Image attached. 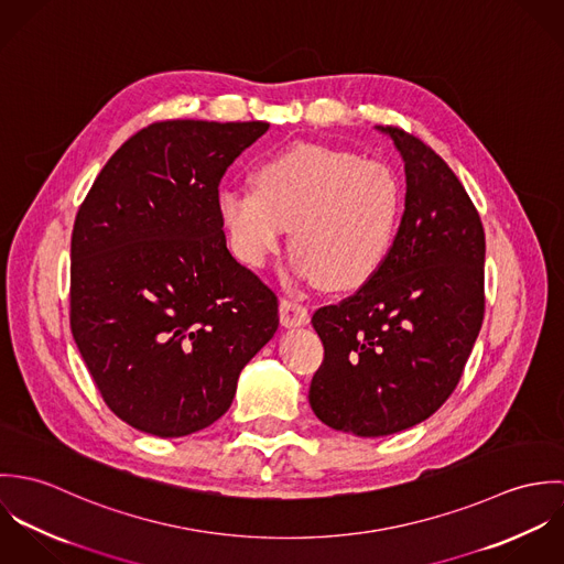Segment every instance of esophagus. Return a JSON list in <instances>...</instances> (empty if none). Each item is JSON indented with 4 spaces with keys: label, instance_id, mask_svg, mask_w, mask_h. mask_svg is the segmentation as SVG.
<instances>
[{
    "label": "esophagus",
    "instance_id": "1",
    "mask_svg": "<svg viewBox=\"0 0 564 564\" xmlns=\"http://www.w3.org/2000/svg\"><path fill=\"white\" fill-rule=\"evenodd\" d=\"M311 322V315H308V308L297 304V302H291V300H282L280 302V323L284 327H300V325H306Z\"/></svg>",
    "mask_w": 564,
    "mask_h": 564
}]
</instances>
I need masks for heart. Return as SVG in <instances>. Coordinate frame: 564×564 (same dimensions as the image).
Returning <instances> with one entry per match:
<instances>
[{
	"label": "heart",
	"mask_w": 564,
	"mask_h": 564,
	"mask_svg": "<svg viewBox=\"0 0 564 564\" xmlns=\"http://www.w3.org/2000/svg\"><path fill=\"white\" fill-rule=\"evenodd\" d=\"M217 208L242 264L260 269L293 228L297 271L332 291H351L387 262L402 219L403 191L384 162L300 143L260 162L253 188H224Z\"/></svg>",
	"instance_id": "heart-1"
}]
</instances>
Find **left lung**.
<instances>
[{
    "instance_id": "left-lung-1",
    "label": "left lung",
    "mask_w": 564,
    "mask_h": 564,
    "mask_svg": "<svg viewBox=\"0 0 564 564\" xmlns=\"http://www.w3.org/2000/svg\"><path fill=\"white\" fill-rule=\"evenodd\" d=\"M402 154L405 204L382 269L313 315L322 338L308 402L325 425L389 436L454 393L484 319V228L456 173L432 148L378 126Z\"/></svg>"
}]
</instances>
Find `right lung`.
<instances>
[{
	"instance_id": "add662e5",
	"label": "right lung",
	"mask_w": 564,
	"mask_h": 564,
	"mask_svg": "<svg viewBox=\"0 0 564 564\" xmlns=\"http://www.w3.org/2000/svg\"><path fill=\"white\" fill-rule=\"evenodd\" d=\"M269 123L159 121L99 171L72 235V332L106 405L177 438L215 423L278 297L232 258L219 182Z\"/></svg>"
}]
</instances>
